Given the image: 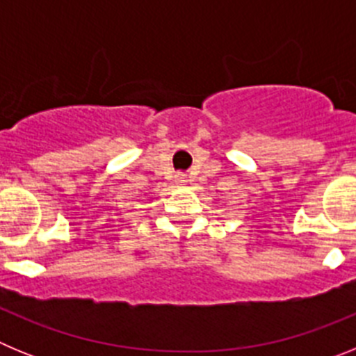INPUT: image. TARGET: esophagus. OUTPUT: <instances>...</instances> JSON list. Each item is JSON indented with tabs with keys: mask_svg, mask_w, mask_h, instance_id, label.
Masks as SVG:
<instances>
[{
	"mask_svg": "<svg viewBox=\"0 0 356 356\" xmlns=\"http://www.w3.org/2000/svg\"><path fill=\"white\" fill-rule=\"evenodd\" d=\"M176 181H178V185H185V184H187V176H185V175L176 176Z\"/></svg>",
	"mask_w": 356,
	"mask_h": 356,
	"instance_id": "1",
	"label": "esophagus"
}]
</instances>
